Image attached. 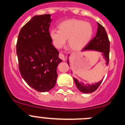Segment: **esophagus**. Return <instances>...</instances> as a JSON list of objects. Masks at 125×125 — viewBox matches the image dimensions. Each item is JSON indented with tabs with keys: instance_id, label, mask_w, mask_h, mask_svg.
Here are the masks:
<instances>
[{
	"instance_id": "34e87169",
	"label": "esophagus",
	"mask_w": 125,
	"mask_h": 125,
	"mask_svg": "<svg viewBox=\"0 0 125 125\" xmlns=\"http://www.w3.org/2000/svg\"><path fill=\"white\" fill-rule=\"evenodd\" d=\"M59 57L60 59H61L62 60L64 61H66V56H65V55L64 54H62V53H60V54H59Z\"/></svg>"
}]
</instances>
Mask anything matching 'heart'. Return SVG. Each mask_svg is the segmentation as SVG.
Masks as SVG:
<instances>
[{
    "label": "heart",
    "instance_id": "b5f03b06",
    "mask_svg": "<svg viewBox=\"0 0 125 125\" xmlns=\"http://www.w3.org/2000/svg\"><path fill=\"white\" fill-rule=\"evenodd\" d=\"M58 29H52L49 33L53 45L57 49L61 48L68 39L71 49L81 50L90 41L93 34L91 24L82 20H66L58 25Z\"/></svg>",
    "mask_w": 125,
    "mask_h": 125
}]
</instances>
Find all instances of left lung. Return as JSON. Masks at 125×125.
Masks as SVG:
<instances>
[{
  "mask_svg": "<svg viewBox=\"0 0 125 125\" xmlns=\"http://www.w3.org/2000/svg\"><path fill=\"white\" fill-rule=\"evenodd\" d=\"M96 51L102 52L103 57L106 60V64L108 65L109 62V54H110V41L108 39V35L105 29L102 25L98 22V30L96 34V36L92 39V40L89 41L86 46L83 48L82 51ZM69 56V55H68ZM68 64L69 65V60L68 59ZM75 84L79 91L84 93H91L95 91L100 85L102 83L103 80L100 82L92 84H85L82 82H79V81L75 78H73Z\"/></svg>",
  "mask_w": 125,
  "mask_h": 125,
  "instance_id": "1",
  "label": "left lung"
}]
</instances>
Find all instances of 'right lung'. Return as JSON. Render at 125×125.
I'll return each instance as SVG.
<instances>
[{"label": "right lung", "instance_id": "add662e5", "mask_svg": "<svg viewBox=\"0 0 125 125\" xmlns=\"http://www.w3.org/2000/svg\"><path fill=\"white\" fill-rule=\"evenodd\" d=\"M50 14L35 15L22 27L16 50L19 69L27 84L39 92L54 88L62 60L49 36Z\"/></svg>", "mask_w": 125, "mask_h": 125}]
</instances>
